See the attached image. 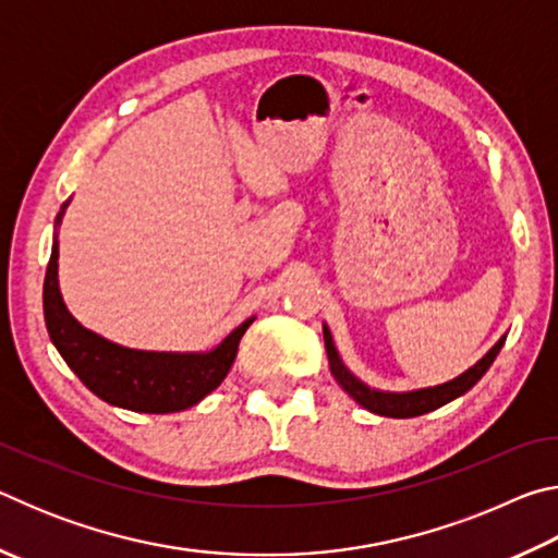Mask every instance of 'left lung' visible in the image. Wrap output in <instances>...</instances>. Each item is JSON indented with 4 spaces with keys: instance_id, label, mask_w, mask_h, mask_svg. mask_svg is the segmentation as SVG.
Wrapping results in <instances>:
<instances>
[{
    "instance_id": "left-lung-1",
    "label": "left lung",
    "mask_w": 558,
    "mask_h": 558,
    "mask_svg": "<svg viewBox=\"0 0 558 558\" xmlns=\"http://www.w3.org/2000/svg\"><path fill=\"white\" fill-rule=\"evenodd\" d=\"M502 344H505V337L499 339V342L489 349V352L480 359L472 369L460 374L458 379H452L448 384L433 386V389L409 391V393H384V391H376V389H369V386H364L362 381L354 379V376L344 369L342 359H339L337 349H335L332 335H329V329L325 327V347H327L329 369H332V376L356 403H362L364 409H369L372 413L386 415V418H413V415L436 411V409H440V405H446L452 399H458V396L468 393L472 386L483 379V374L489 369V366H493L495 356L499 354Z\"/></svg>"
}]
</instances>
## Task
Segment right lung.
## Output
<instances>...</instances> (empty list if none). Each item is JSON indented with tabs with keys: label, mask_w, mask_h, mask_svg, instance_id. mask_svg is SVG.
<instances>
[{
	"label": "right lung",
	"mask_w": 558,
	"mask_h": 558,
	"mask_svg": "<svg viewBox=\"0 0 558 558\" xmlns=\"http://www.w3.org/2000/svg\"><path fill=\"white\" fill-rule=\"evenodd\" d=\"M44 317L51 342L75 376L98 399L137 413H174L199 403L226 379L239 354L241 337L253 323V317L245 319L206 354L137 352V349L112 344L81 327L65 310L59 290V243L56 241L44 278Z\"/></svg>",
	"instance_id": "add662e5"
}]
</instances>
